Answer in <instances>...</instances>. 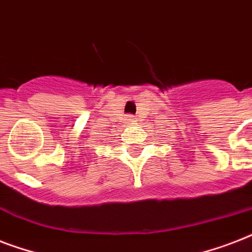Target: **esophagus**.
<instances>
[{
  "mask_svg": "<svg viewBox=\"0 0 252 252\" xmlns=\"http://www.w3.org/2000/svg\"><path fill=\"white\" fill-rule=\"evenodd\" d=\"M126 122L128 123V124H132V123L136 122V118H134V116H126Z\"/></svg>",
  "mask_w": 252,
  "mask_h": 252,
  "instance_id": "1",
  "label": "esophagus"
}]
</instances>
